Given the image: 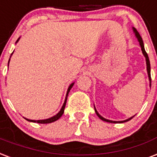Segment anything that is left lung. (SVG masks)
Here are the masks:
<instances>
[{
    "label": "left lung",
    "instance_id": "left-lung-1",
    "mask_svg": "<svg viewBox=\"0 0 157 157\" xmlns=\"http://www.w3.org/2000/svg\"><path fill=\"white\" fill-rule=\"evenodd\" d=\"M133 31L134 33V34H135V37H137V39H138V42H139V45H140L141 47V50H142V52H143V56L144 57L146 58V64H147V75H148V78H149V82H150V87H151V65H150V60H149V58H148V56L147 54V52L145 51V48H144V45H143V41L142 39V37H141L140 34L138 33V32L136 30V29L133 28ZM94 108H95V105H94ZM95 112L96 114L98 115V116L100 118L101 120H103V121H105V122H109V123H114V124H121V123H124V122H127L128 120H130L134 116H132V117L128 118L127 120H122V121H113V120H107V119H105L104 117H102L101 115L98 112V110H96L95 108Z\"/></svg>",
    "mask_w": 157,
    "mask_h": 157
}]
</instances>
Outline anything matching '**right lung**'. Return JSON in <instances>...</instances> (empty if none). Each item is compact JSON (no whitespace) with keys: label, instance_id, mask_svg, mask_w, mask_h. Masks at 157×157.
<instances>
[{"label":"right lung","instance_id":"obj_1","mask_svg":"<svg viewBox=\"0 0 157 157\" xmlns=\"http://www.w3.org/2000/svg\"><path fill=\"white\" fill-rule=\"evenodd\" d=\"M20 37H19L18 38V40L16 41V42L15 43H17V42H19V40ZM13 55V53L11 54V56ZM11 57V56H10ZM10 59L9 61H8V67H9V63H10ZM74 84H75V82H72L71 84L69 86V87H68V90H67V92H66V97H65V101H64V104H63V105H62L61 109H60V110H59V112L57 113L56 115H54V116H52V117L51 118H48V119H46V120H29V119H27V118H24L25 120H28V121H29V122H33V123H38V124H49V123H52V122H55L56 120H59V118L61 117L62 115L64 114V110H65V105H66V101H67V98H68V95H69V92H70V89L72 88V87L74 86Z\"/></svg>","mask_w":157,"mask_h":157}]
</instances>
